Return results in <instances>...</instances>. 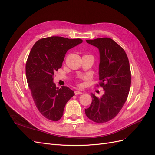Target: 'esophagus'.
I'll return each mask as SVG.
<instances>
[{"label": "esophagus", "instance_id": "esophagus-1", "mask_svg": "<svg viewBox=\"0 0 155 155\" xmlns=\"http://www.w3.org/2000/svg\"><path fill=\"white\" fill-rule=\"evenodd\" d=\"M74 93L76 95H78V94H82V92L79 91H75Z\"/></svg>", "mask_w": 155, "mask_h": 155}]
</instances>
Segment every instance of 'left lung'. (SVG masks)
<instances>
[{
  "label": "left lung",
  "mask_w": 155,
  "mask_h": 155,
  "mask_svg": "<svg viewBox=\"0 0 155 155\" xmlns=\"http://www.w3.org/2000/svg\"><path fill=\"white\" fill-rule=\"evenodd\" d=\"M86 41L99 50L100 85L105 92L100 97L91 94L92 103L85 112L92 121L104 123L119 113L127 98L131 83L129 62L124 50L110 38Z\"/></svg>",
  "instance_id": "obj_1"
}]
</instances>
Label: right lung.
<instances>
[{"label":"right lung","instance_id":"add662e5","mask_svg":"<svg viewBox=\"0 0 155 155\" xmlns=\"http://www.w3.org/2000/svg\"><path fill=\"white\" fill-rule=\"evenodd\" d=\"M80 39L50 37L37 41L26 64V75L37 109L50 120L57 121L63 116L65 105L74 95L68 87L57 88L54 72L61 68L67 51L81 44Z\"/></svg>","mask_w":155,"mask_h":155}]
</instances>
